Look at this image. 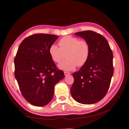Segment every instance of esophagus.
<instances>
[{
	"label": "esophagus",
	"instance_id": "esophagus-1",
	"mask_svg": "<svg viewBox=\"0 0 129 129\" xmlns=\"http://www.w3.org/2000/svg\"><path fill=\"white\" fill-rule=\"evenodd\" d=\"M64 75H65V76H67V75H68L70 74V73H68V72H64Z\"/></svg>",
	"mask_w": 129,
	"mask_h": 129
}]
</instances>
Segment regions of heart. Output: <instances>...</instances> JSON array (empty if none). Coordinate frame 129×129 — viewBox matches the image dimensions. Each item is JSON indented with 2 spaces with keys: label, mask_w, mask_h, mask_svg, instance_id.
Wrapping results in <instances>:
<instances>
[{
  "label": "heart",
  "mask_w": 129,
  "mask_h": 129,
  "mask_svg": "<svg viewBox=\"0 0 129 129\" xmlns=\"http://www.w3.org/2000/svg\"><path fill=\"white\" fill-rule=\"evenodd\" d=\"M59 46L52 44L49 48V54L55 62L64 59L66 54L67 59L58 65L59 69L71 71L77 67L85 64L90 55V46L85 40H80L72 36L63 37L59 42Z\"/></svg>",
  "instance_id": "1"
}]
</instances>
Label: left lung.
<instances>
[{
    "label": "left lung",
    "mask_w": 129,
    "mask_h": 129,
    "mask_svg": "<svg viewBox=\"0 0 129 129\" xmlns=\"http://www.w3.org/2000/svg\"><path fill=\"white\" fill-rule=\"evenodd\" d=\"M84 38L90 46L87 62L73 73L70 89L74 99L83 104H92L103 99L110 86L114 73L113 54L103 35L91 30L75 33Z\"/></svg>",
    "instance_id": "left-lung-1"
}]
</instances>
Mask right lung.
I'll use <instances>...</instances> for the list:
<instances>
[{"label":"right lung","mask_w":129,"mask_h":129,"mask_svg":"<svg viewBox=\"0 0 129 129\" xmlns=\"http://www.w3.org/2000/svg\"><path fill=\"white\" fill-rule=\"evenodd\" d=\"M58 37L36 34L23 40L14 59L15 77L23 97L33 105L44 106L53 98L54 86L64 78L49 54Z\"/></svg>","instance_id":"1"}]
</instances>
